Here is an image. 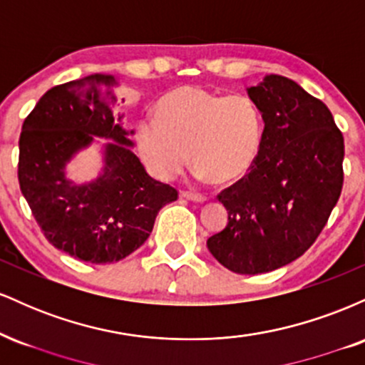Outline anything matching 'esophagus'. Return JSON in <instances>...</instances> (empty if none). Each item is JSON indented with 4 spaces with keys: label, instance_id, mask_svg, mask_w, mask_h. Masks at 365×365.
I'll return each instance as SVG.
<instances>
[{
    "label": "esophagus",
    "instance_id": "esophagus-1",
    "mask_svg": "<svg viewBox=\"0 0 365 365\" xmlns=\"http://www.w3.org/2000/svg\"><path fill=\"white\" fill-rule=\"evenodd\" d=\"M180 197H183V199L187 200H192V202H204L206 200V197L202 194H197V192H180Z\"/></svg>",
    "mask_w": 365,
    "mask_h": 365
}]
</instances>
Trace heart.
Masks as SVG:
<instances>
[{"label":"heart","instance_id":"b5f03b06","mask_svg":"<svg viewBox=\"0 0 365 365\" xmlns=\"http://www.w3.org/2000/svg\"><path fill=\"white\" fill-rule=\"evenodd\" d=\"M156 118L139 121L137 148L144 165L159 180L182 173L192 153L200 180L238 182L262 148V115L244 94L225 96L183 86L159 99Z\"/></svg>","mask_w":365,"mask_h":365}]
</instances>
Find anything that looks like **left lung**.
I'll list each match as a JSON object with an SVG mask.
<instances>
[{
    "mask_svg": "<svg viewBox=\"0 0 365 365\" xmlns=\"http://www.w3.org/2000/svg\"><path fill=\"white\" fill-rule=\"evenodd\" d=\"M247 94L264 120L262 148L249 175L217 199L228 223L207 240L221 266L261 274L299 259L340 199L343 135L324 103L282 75Z\"/></svg>",
    "mask_w": 365,
    "mask_h": 365,
    "instance_id": "left-lung-1",
    "label": "left lung"
}]
</instances>
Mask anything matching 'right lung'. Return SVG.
I'll return each mask as SVG.
<instances>
[{
	"label": "right lung",
	"mask_w": 365,
	"mask_h": 365,
	"mask_svg": "<svg viewBox=\"0 0 365 365\" xmlns=\"http://www.w3.org/2000/svg\"><path fill=\"white\" fill-rule=\"evenodd\" d=\"M120 86L115 75L92 73L53 87L25 118L19 142L20 190L44 237L92 264L135 252L159 209L178 197L173 187L149 177L132 150L135 132L123 128ZM91 145L100 149L102 170L92 180L75 182L68 165Z\"/></svg>",
	"instance_id": "right-lung-1"
}]
</instances>
